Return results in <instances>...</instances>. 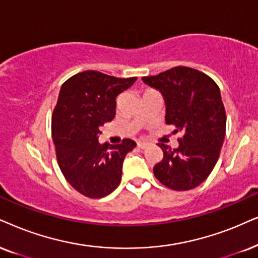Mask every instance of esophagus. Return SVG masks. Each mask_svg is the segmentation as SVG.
<instances>
[{"mask_svg":"<svg viewBox=\"0 0 258 258\" xmlns=\"http://www.w3.org/2000/svg\"><path fill=\"white\" fill-rule=\"evenodd\" d=\"M149 146V144L148 143H145V142H138V148L139 149H146Z\"/></svg>","mask_w":258,"mask_h":258,"instance_id":"34e87169","label":"esophagus"}]
</instances>
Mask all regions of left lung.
I'll return each mask as SVG.
<instances>
[{
    "label": "left lung",
    "mask_w": 258,
    "mask_h": 258,
    "mask_svg": "<svg viewBox=\"0 0 258 258\" xmlns=\"http://www.w3.org/2000/svg\"><path fill=\"white\" fill-rule=\"evenodd\" d=\"M143 82L161 91L165 122L183 135L177 149L158 144L163 159L153 174L174 190L198 187L213 170L225 138L226 114L219 87L206 74L188 67L143 77Z\"/></svg>",
    "instance_id": "8db88e82"
}]
</instances>
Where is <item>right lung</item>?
<instances>
[{
  "label": "right lung",
  "instance_id": "right-lung-1",
  "mask_svg": "<svg viewBox=\"0 0 258 258\" xmlns=\"http://www.w3.org/2000/svg\"><path fill=\"white\" fill-rule=\"evenodd\" d=\"M136 80L88 70L74 75L60 88L52 114V138L65 180L84 197H106L121 181L123 159L136 142L100 144V127L114 119L116 96Z\"/></svg>",
  "mask_w": 258,
  "mask_h": 258
}]
</instances>
